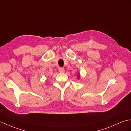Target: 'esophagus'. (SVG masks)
Returning <instances> with one entry per match:
<instances>
[{"label": "esophagus", "mask_w": 131, "mask_h": 131, "mask_svg": "<svg viewBox=\"0 0 131 131\" xmlns=\"http://www.w3.org/2000/svg\"><path fill=\"white\" fill-rule=\"evenodd\" d=\"M58 70H59L60 73H64V71H65V69H64L63 68H60L59 69H58Z\"/></svg>", "instance_id": "1"}]
</instances>
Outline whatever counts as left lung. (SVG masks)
Instances as JSON below:
<instances>
[{"label":"left lung","instance_id":"8db88e82","mask_svg":"<svg viewBox=\"0 0 131 131\" xmlns=\"http://www.w3.org/2000/svg\"><path fill=\"white\" fill-rule=\"evenodd\" d=\"M78 78H79V75H78Z\"/></svg>","mask_w":131,"mask_h":131}]
</instances>
